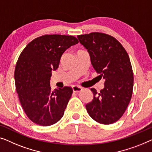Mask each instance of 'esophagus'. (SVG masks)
Returning a JSON list of instances; mask_svg holds the SVG:
<instances>
[{
    "label": "esophagus",
    "mask_w": 152,
    "mask_h": 152,
    "mask_svg": "<svg viewBox=\"0 0 152 152\" xmlns=\"http://www.w3.org/2000/svg\"><path fill=\"white\" fill-rule=\"evenodd\" d=\"M72 89H73L74 92H80V91H82L83 88H82V87H80L79 86H76V85H75V86L72 87Z\"/></svg>",
    "instance_id": "1"
}]
</instances>
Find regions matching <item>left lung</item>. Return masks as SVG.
Listing matches in <instances>:
<instances>
[{
  "instance_id": "8db88e82",
  "label": "left lung",
  "mask_w": 152,
  "mask_h": 152,
  "mask_svg": "<svg viewBox=\"0 0 152 152\" xmlns=\"http://www.w3.org/2000/svg\"><path fill=\"white\" fill-rule=\"evenodd\" d=\"M79 41L88 51L94 68L104 87L97 93L91 88L94 98L86 104L89 116L100 124L110 125L121 118L132 96L134 73L125 49L113 36L91 32L78 35Z\"/></svg>"
}]
</instances>
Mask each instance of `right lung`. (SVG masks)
Segmentation results:
<instances>
[{
    "label": "right lung",
    "mask_w": 152,
    "mask_h": 152,
    "mask_svg": "<svg viewBox=\"0 0 152 152\" xmlns=\"http://www.w3.org/2000/svg\"><path fill=\"white\" fill-rule=\"evenodd\" d=\"M78 43L73 36L51 34L35 38L19 56L14 72L16 89L27 117L40 126H50L63 117L73 90L52 91V70L58 67L64 52Z\"/></svg>",
    "instance_id": "add662e5"
}]
</instances>
